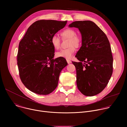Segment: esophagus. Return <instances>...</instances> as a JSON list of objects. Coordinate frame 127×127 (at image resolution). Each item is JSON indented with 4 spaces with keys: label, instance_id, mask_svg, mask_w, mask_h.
Here are the masks:
<instances>
[{
    "label": "esophagus",
    "instance_id": "34e87169",
    "mask_svg": "<svg viewBox=\"0 0 127 127\" xmlns=\"http://www.w3.org/2000/svg\"><path fill=\"white\" fill-rule=\"evenodd\" d=\"M67 62L68 64H70V63H71L72 62L71 61H70V60H67Z\"/></svg>",
    "mask_w": 127,
    "mask_h": 127
}]
</instances>
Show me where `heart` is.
<instances>
[{
    "mask_svg": "<svg viewBox=\"0 0 127 127\" xmlns=\"http://www.w3.org/2000/svg\"><path fill=\"white\" fill-rule=\"evenodd\" d=\"M62 39H69L68 48L63 49L56 53L57 57L63 58L66 59H70L75 52V47L79 46L81 43V38L76 34L75 31L72 29H67L61 32ZM51 43L54 48L58 50L61 47V40L56 35H53L51 39Z\"/></svg>",
    "mask_w": 127,
    "mask_h": 127,
    "instance_id": "1",
    "label": "heart"
}]
</instances>
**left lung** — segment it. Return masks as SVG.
<instances>
[{
    "label": "left lung",
    "mask_w": 127,
    "mask_h": 127,
    "mask_svg": "<svg viewBox=\"0 0 127 127\" xmlns=\"http://www.w3.org/2000/svg\"><path fill=\"white\" fill-rule=\"evenodd\" d=\"M76 28L82 37V46L72 62L76 70L78 89L84 95L92 96L106 86L113 73V58L106 34L93 22L76 21L69 25Z\"/></svg>",
    "instance_id": "8db88e82"
}]
</instances>
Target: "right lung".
<instances>
[{
  "mask_svg": "<svg viewBox=\"0 0 127 127\" xmlns=\"http://www.w3.org/2000/svg\"><path fill=\"white\" fill-rule=\"evenodd\" d=\"M55 20L33 23L20 41L17 55L22 82L30 91L40 95L53 92L62 70L67 65L63 58L54 59L55 49L51 39L67 24Z\"/></svg>",
  "mask_w": 127,
  "mask_h": 127,
  "instance_id": "obj_1",
  "label": "right lung"
}]
</instances>
